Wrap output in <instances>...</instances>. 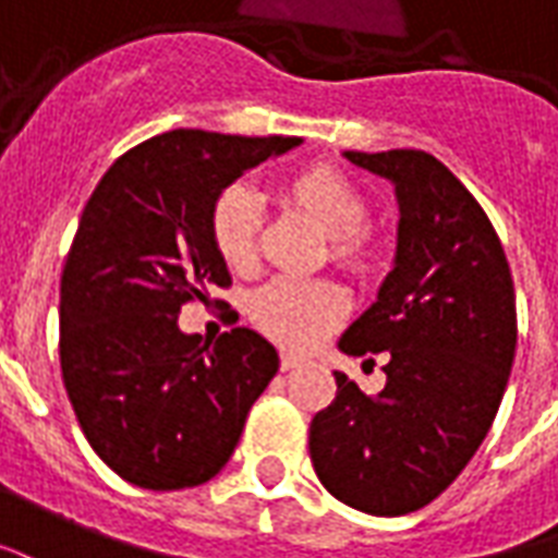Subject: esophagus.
Instances as JSON below:
<instances>
[{
  "mask_svg": "<svg viewBox=\"0 0 558 558\" xmlns=\"http://www.w3.org/2000/svg\"><path fill=\"white\" fill-rule=\"evenodd\" d=\"M300 363H303V360L294 356V353H282V356H279V368H282V372H294V368H300Z\"/></svg>",
  "mask_w": 558,
  "mask_h": 558,
  "instance_id": "esophagus-1",
  "label": "esophagus"
}]
</instances>
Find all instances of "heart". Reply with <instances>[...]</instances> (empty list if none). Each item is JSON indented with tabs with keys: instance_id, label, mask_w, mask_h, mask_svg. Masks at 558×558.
Segmentation results:
<instances>
[{
	"instance_id": "obj_1",
	"label": "heart",
	"mask_w": 558,
	"mask_h": 558,
	"mask_svg": "<svg viewBox=\"0 0 558 558\" xmlns=\"http://www.w3.org/2000/svg\"><path fill=\"white\" fill-rule=\"evenodd\" d=\"M284 198L306 210L329 238L332 262L353 276H368L377 267L380 250L368 229V198L351 178L332 166H312L288 178ZM258 231L262 205L258 195L246 186H226L210 207V240L219 258L231 270H252L258 262ZM348 294L339 284L320 279H274L255 291L250 315L264 336L291 348L306 351L318 344L329 329L339 327L348 315Z\"/></svg>"
}]
</instances>
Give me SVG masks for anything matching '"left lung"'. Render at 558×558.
Wrapping results in <instances>:
<instances>
[{
    "mask_svg": "<svg viewBox=\"0 0 558 558\" xmlns=\"http://www.w3.org/2000/svg\"><path fill=\"white\" fill-rule=\"evenodd\" d=\"M344 157L389 178L401 207L396 267L339 341L351 356L384 353L386 386L365 396L336 372L308 454L339 502L398 518L437 499L494 425L518 348L514 282L487 214L437 157Z\"/></svg>",
    "mask_w": 558,
    "mask_h": 558,
    "instance_id": "left-lung-1",
    "label": "left lung"
}]
</instances>
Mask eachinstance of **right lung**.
<instances>
[{
	"instance_id": "1",
	"label": "right lung",
	"mask_w": 558,
	"mask_h": 558,
	"mask_svg": "<svg viewBox=\"0 0 558 558\" xmlns=\"http://www.w3.org/2000/svg\"><path fill=\"white\" fill-rule=\"evenodd\" d=\"M294 145L169 130L121 154L85 202L62 270L59 360L85 440L130 485L210 482L274 380L279 356L258 332L234 327L202 344L178 315L231 284L210 240L217 195Z\"/></svg>"
}]
</instances>
